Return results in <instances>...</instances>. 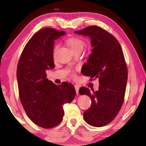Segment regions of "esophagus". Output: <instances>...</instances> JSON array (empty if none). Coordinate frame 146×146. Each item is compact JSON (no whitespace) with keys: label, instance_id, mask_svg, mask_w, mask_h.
I'll return each instance as SVG.
<instances>
[{"label":"esophagus","instance_id":"obj_1","mask_svg":"<svg viewBox=\"0 0 146 146\" xmlns=\"http://www.w3.org/2000/svg\"><path fill=\"white\" fill-rule=\"evenodd\" d=\"M75 88L76 94L78 95V92H79V86H77V85H75Z\"/></svg>","mask_w":146,"mask_h":146}]
</instances>
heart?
Returning a JSON list of instances; mask_svg holds the SVG:
<instances>
[{
  "mask_svg": "<svg viewBox=\"0 0 146 146\" xmlns=\"http://www.w3.org/2000/svg\"><path fill=\"white\" fill-rule=\"evenodd\" d=\"M67 44L69 46L70 48L71 49L73 52L78 51H82L83 48L85 45V41H83L82 39H81L79 37H71V38H68L66 41ZM57 49V46H56L54 48V52L56 51ZM70 72V70L68 71ZM71 75L73 77L75 76V73L72 72L71 73Z\"/></svg>",
  "mask_w": 146,
  "mask_h": 146,
  "instance_id": "heart-1",
  "label": "heart"
}]
</instances>
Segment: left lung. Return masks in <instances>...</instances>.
<instances>
[{
	"instance_id": "obj_1",
	"label": "left lung",
	"mask_w": 146,
	"mask_h": 146,
	"mask_svg": "<svg viewBox=\"0 0 146 146\" xmlns=\"http://www.w3.org/2000/svg\"><path fill=\"white\" fill-rule=\"evenodd\" d=\"M75 33L92 39L94 48L82 73L100 83L98 91L90 92L84 86L79 90L80 95H87L92 100L83 117L89 125L103 127L115 119L124 100L128 76L124 55L117 39L100 27L88 26Z\"/></svg>"
}]
</instances>
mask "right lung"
<instances>
[{
    "label": "right lung",
    "instance_id": "obj_1",
    "mask_svg": "<svg viewBox=\"0 0 146 146\" xmlns=\"http://www.w3.org/2000/svg\"><path fill=\"white\" fill-rule=\"evenodd\" d=\"M63 31L46 27L35 34L27 42L18 62L19 95L27 115L41 127L58 125L64 116L63 105L72 102L76 92L71 83L56 85L46 78V71L54 67V40Z\"/></svg>",
    "mask_w": 146,
    "mask_h": 146
}]
</instances>
